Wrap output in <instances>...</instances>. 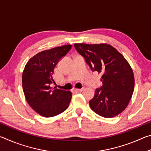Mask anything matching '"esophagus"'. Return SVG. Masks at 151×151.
Masks as SVG:
<instances>
[{
  "mask_svg": "<svg viewBox=\"0 0 151 151\" xmlns=\"http://www.w3.org/2000/svg\"><path fill=\"white\" fill-rule=\"evenodd\" d=\"M74 91H75V93H81V92H82V91H83V88H81V89H75V90H74Z\"/></svg>",
  "mask_w": 151,
  "mask_h": 151,
  "instance_id": "esophagus-1",
  "label": "esophagus"
}]
</instances>
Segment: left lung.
Returning a JSON list of instances; mask_svg holds the SVG:
<instances>
[{"mask_svg": "<svg viewBox=\"0 0 151 151\" xmlns=\"http://www.w3.org/2000/svg\"><path fill=\"white\" fill-rule=\"evenodd\" d=\"M74 46L92 71L103 75V86L96 89L89 101L91 109L104 118L118 115L126 109L134 91V78L131 66L116 48L106 43H76Z\"/></svg>", "mask_w": 151, "mask_h": 151, "instance_id": "left-lung-1", "label": "left lung"}]
</instances>
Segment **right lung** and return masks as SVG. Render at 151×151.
I'll return each mask as SVG.
<instances>
[{
	"label": "right lung",
	"instance_id": "1",
	"mask_svg": "<svg viewBox=\"0 0 151 151\" xmlns=\"http://www.w3.org/2000/svg\"><path fill=\"white\" fill-rule=\"evenodd\" d=\"M72 45H65L40 52L28 61L22 73V88L30 106L45 117H52L68 108L72 93L52 88L54 68Z\"/></svg>",
	"mask_w": 151,
	"mask_h": 151
}]
</instances>
